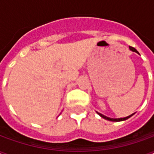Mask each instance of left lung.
<instances>
[{"instance_id":"left-lung-1","label":"left lung","mask_w":154,"mask_h":154,"mask_svg":"<svg viewBox=\"0 0 154 154\" xmlns=\"http://www.w3.org/2000/svg\"><path fill=\"white\" fill-rule=\"evenodd\" d=\"M129 50H131V51H133V52H135V53H137V54H139V52L136 50L134 48L129 47ZM97 113L98 114V115H99L100 117H102L103 119H107V120H110V121H116V122H118V121H123V120H126V119H129V118H130L131 116L134 115V114H132V115H130V116H127V117H124V118H117V119H115V118H110V117H107V116H104V115L99 113V112H97Z\"/></svg>"}]
</instances>
